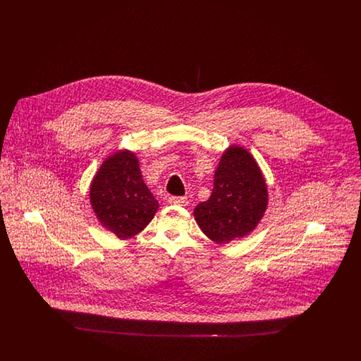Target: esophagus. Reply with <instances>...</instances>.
Segmentation results:
<instances>
[{"label":"esophagus","instance_id":"1","mask_svg":"<svg viewBox=\"0 0 361 361\" xmlns=\"http://www.w3.org/2000/svg\"><path fill=\"white\" fill-rule=\"evenodd\" d=\"M169 202L176 206H188L189 203L188 197L185 196H172Z\"/></svg>","mask_w":361,"mask_h":361}]
</instances>
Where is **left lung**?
Instances as JSON below:
<instances>
[{"label": "left lung", "mask_w": 361, "mask_h": 361, "mask_svg": "<svg viewBox=\"0 0 361 361\" xmlns=\"http://www.w3.org/2000/svg\"><path fill=\"white\" fill-rule=\"evenodd\" d=\"M268 200L255 157L231 145L221 157L209 199L195 207L193 216L209 240L222 245L249 235L262 219Z\"/></svg>", "instance_id": "8db88e82"}]
</instances>
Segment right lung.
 Masks as SVG:
<instances>
[{
    "label": "right lung",
    "instance_id": "1",
    "mask_svg": "<svg viewBox=\"0 0 361 361\" xmlns=\"http://www.w3.org/2000/svg\"><path fill=\"white\" fill-rule=\"evenodd\" d=\"M89 199L97 221L121 240L140 233L159 207L142 178L137 155L130 150L105 158L90 183Z\"/></svg>",
    "mask_w": 361,
    "mask_h": 361
}]
</instances>
